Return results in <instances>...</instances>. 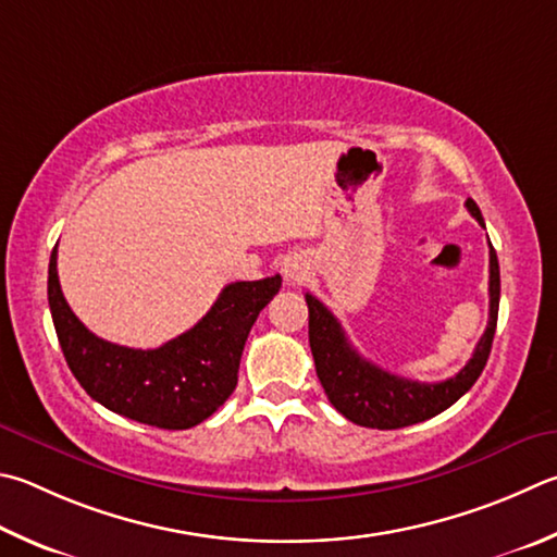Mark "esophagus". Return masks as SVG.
Returning <instances> with one entry per match:
<instances>
[{
    "instance_id": "1",
    "label": "esophagus",
    "mask_w": 557,
    "mask_h": 557,
    "mask_svg": "<svg viewBox=\"0 0 557 557\" xmlns=\"http://www.w3.org/2000/svg\"><path fill=\"white\" fill-rule=\"evenodd\" d=\"M285 280L289 282V285H299L301 280L307 277V272H309V268H307V262L301 260V258H289L287 262H285Z\"/></svg>"
}]
</instances>
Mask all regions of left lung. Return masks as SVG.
<instances>
[{"label":"left lung","instance_id":"left-lung-1","mask_svg":"<svg viewBox=\"0 0 557 557\" xmlns=\"http://www.w3.org/2000/svg\"><path fill=\"white\" fill-rule=\"evenodd\" d=\"M470 214L484 226L480 207L465 201ZM309 307V346L317 375L329 401L348 421L368 429H404L446 411L468 392L487 366L499 313V260L490 244V321L482 338L458 375L443 382H413L377 368L350 346L338 319L313 295H305Z\"/></svg>","mask_w":557,"mask_h":557}]
</instances>
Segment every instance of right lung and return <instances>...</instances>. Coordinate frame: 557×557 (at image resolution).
<instances>
[{
	"label": "right lung",
	"instance_id": "obj_1",
	"mask_svg": "<svg viewBox=\"0 0 557 557\" xmlns=\"http://www.w3.org/2000/svg\"><path fill=\"white\" fill-rule=\"evenodd\" d=\"M280 287V275L226 285L195 329L138 350L95 336L67 307L58 246L48 265L50 317L75 380L109 411L170 431L197 426L231 397L252 323Z\"/></svg>",
	"mask_w": 557,
	"mask_h": 557
}]
</instances>
